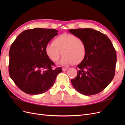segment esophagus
Wrapping results in <instances>:
<instances>
[{"instance_id": "1", "label": "esophagus", "mask_w": 125, "mask_h": 125, "mask_svg": "<svg viewBox=\"0 0 125 125\" xmlns=\"http://www.w3.org/2000/svg\"><path fill=\"white\" fill-rule=\"evenodd\" d=\"M67 70H68L67 68H62V71H67Z\"/></svg>"}]
</instances>
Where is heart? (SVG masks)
<instances>
[{
  "label": "heart",
  "mask_w": 125,
  "mask_h": 125,
  "mask_svg": "<svg viewBox=\"0 0 125 125\" xmlns=\"http://www.w3.org/2000/svg\"><path fill=\"white\" fill-rule=\"evenodd\" d=\"M45 51L48 57L55 62L58 61L62 54L63 55L60 62L62 66H67L74 62L80 63L86 54L85 45L83 40L67 33L56 37L53 43L46 45Z\"/></svg>",
  "instance_id": "b5f03b06"
}]
</instances>
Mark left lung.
Listing matches in <instances>:
<instances>
[{
  "instance_id": "obj_1",
  "label": "left lung",
  "mask_w": 125,
  "mask_h": 125,
  "mask_svg": "<svg viewBox=\"0 0 125 125\" xmlns=\"http://www.w3.org/2000/svg\"><path fill=\"white\" fill-rule=\"evenodd\" d=\"M85 45L86 54L77 65V77L71 80L73 88L84 95L101 92L114 78L116 53L111 40L104 34L90 28L69 30ZM77 69V68H76Z\"/></svg>"
}]
</instances>
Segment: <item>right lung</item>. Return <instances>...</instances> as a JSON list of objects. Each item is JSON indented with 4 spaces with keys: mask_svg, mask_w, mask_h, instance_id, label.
<instances>
[{
    "mask_svg": "<svg viewBox=\"0 0 125 125\" xmlns=\"http://www.w3.org/2000/svg\"><path fill=\"white\" fill-rule=\"evenodd\" d=\"M55 29L34 28L19 35L9 51V73L15 84L32 95L45 92L54 84L61 68L52 69L54 63L49 58L45 47L58 35Z\"/></svg>",
    "mask_w": 125,
    "mask_h": 125,
    "instance_id": "right-lung-1",
    "label": "right lung"
}]
</instances>
